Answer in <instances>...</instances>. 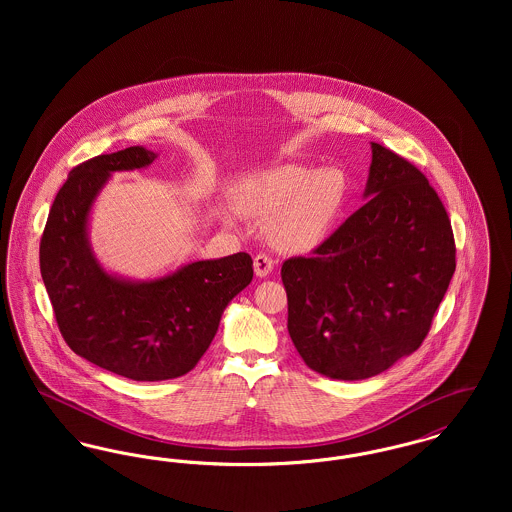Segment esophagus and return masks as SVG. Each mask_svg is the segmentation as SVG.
<instances>
[{"label": "esophagus", "instance_id": "esophagus-1", "mask_svg": "<svg viewBox=\"0 0 512 512\" xmlns=\"http://www.w3.org/2000/svg\"><path fill=\"white\" fill-rule=\"evenodd\" d=\"M253 267H255V274H257L259 278H265V276H268V274L272 272L274 261L268 257L267 253H259V255L253 259Z\"/></svg>", "mask_w": 512, "mask_h": 512}]
</instances>
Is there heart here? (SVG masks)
<instances>
[{
  "label": "heart",
  "mask_w": 512,
  "mask_h": 512,
  "mask_svg": "<svg viewBox=\"0 0 512 512\" xmlns=\"http://www.w3.org/2000/svg\"><path fill=\"white\" fill-rule=\"evenodd\" d=\"M347 195L338 169L315 171L288 165L245 178L240 205L255 219L270 220V242L288 253H307L326 240Z\"/></svg>",
  "instance_id": "1"
}]
</instances>
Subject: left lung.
Listing matches in <instances>:
<instances>
[{
	"instance_id": "1",
	"label": "left lung",
	"mask_w": 512,
	"mask_h": 512,
	"mask_svg": "<svg viewBox=\"0 0 512 512\" xmlns=\"http://www.w3.org/2000/svg\"><path fill=\"white\" fill-rule=\"evenodd\" d=\"M370 147L365 205L311 257L282 265L293 345L334 380H365L416 351L455 272L436 190L407 159Z\"/></svg>"
}]
</instances>
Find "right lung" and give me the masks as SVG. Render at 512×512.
<instances>
[{"mask_svg": "<svg viewBox=\"0 0 512 512\" xmlns=\"http://www.w3.org/2000/svg\"><path fill=\"white\" fill-rule=\"evenodd\" d=\"M157 153L132 146L74 167L55 197L40 242V270L57 326L86 361L136 382L190 372L219 330L228 303L249 286L247 253L194 261L153 280L99 265L88 238L99 192L122 171L146 169Z\"/></svg>", "mask_w": 512, "mask_h": 512, "instance_id": "obj_1", "label": "right lung"}]
</instances>
